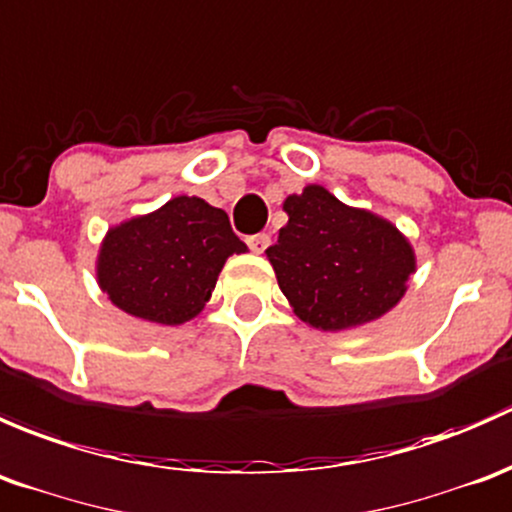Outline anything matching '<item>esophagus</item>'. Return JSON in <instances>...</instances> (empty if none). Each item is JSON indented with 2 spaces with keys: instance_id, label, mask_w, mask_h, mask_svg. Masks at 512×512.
Segmentation results:
<instances>
[{
  "instance_id": "esophagus-1",
  "label": "esophagus",
  "mask_w": 512,
  "mask_h": 512,
  "mask_svg": "<svg viewBox=\"0 0 512 512\" xmlns=\"http://www.w3.org/2000/svg\"><path fill=\"white\" fill-rule=\"evenodd\" d=\"M246 244H249V249L254 251V254H263V251L268 249V244H271V236L268 234H254L246 239Z\"/></svg>"
}]
</instances>
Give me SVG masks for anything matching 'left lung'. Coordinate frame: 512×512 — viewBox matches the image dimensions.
Instances as JSON below:
<instances>
[{"label": "left lung", "instance_id": "8db88e82", "mask_svg": "<svg viewBox=\"0 0 512 512\" xmlns=\"http://www.w3.org/2000/svg\"><path fill=\"white\" fill-rule=\"evenodd\" d=\"M283 212L288 224L266 258L293 313L310 328H360L404 298L416 254L392 221L340 202L323 184L288 194Z\"/></svg>", "mask_w": 512, "mask_h": 512}]
</instances>
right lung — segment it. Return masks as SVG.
I'll list each match as a JSON object with an SVG mask.
<instances>
[{
    "mask_svg": "<svg viewBox=\"0 0 512 512\" xmlns=\"http://www.w3.org/2000/svg\"><path fill=\"white\" fill-rule=\"evenodd\" d=\"M246 251L224 209L179 194L155 212L105 231L96 278L123 313L147 323L182 325L209 303L226 258Z\"/></svg>",
    "mask_w": 512,
    "mask_h": 512,
    "instance_id": "add662e5",
    "label": "right lung"
}]
</instances>
